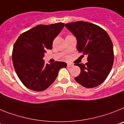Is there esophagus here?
<instances>
[{
    "label": "esophagus",
    "mask_w": 124,
    "mask_h": 124,
    "mask_svg": "<svg viewBox=\"0 0 124 124\" xmlns=\"http://www.w3.org/2000/svg\"><path fill=\"white\" fill-rule=\"evenodd\" d=\"M72 66H73V64H72V63H68V64H67V67H70Z\"/></svg>",
    "instance_id": "1"
}]
</instances>
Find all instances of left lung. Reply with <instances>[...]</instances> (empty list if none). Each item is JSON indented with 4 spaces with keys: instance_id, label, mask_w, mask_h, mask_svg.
Listing matches in <instances>:
<instances>
[{
    "instance_id": "obj_1",
    "label": "left lung",
    "mask_w": 124,
    "mask_h": 124,
    "mask_svg": "<svg viewBox=\"0 0 124 124\" xmlns=\"http://www.w3.org/2000/svg\"><path fill=\"white\" fill-rule=\"evenodd\" d=\"M65 27L77 39V49L87 57L85 64L76 63L80 69L75 81L86 88L99 85L106 79L114 63V49L109 35L97 25L84 21L70 22Z\"/></svg>"
}]
</instances>
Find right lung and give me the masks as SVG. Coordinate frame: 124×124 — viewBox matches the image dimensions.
I'll return each instance as SVG.
<instances>
[{"instance_id":"right-lung-1","label":"right lung","mask_w":124,"mask_h":124,"mask_svg":"<svg viewBox=\"0 0 124 124\" xmlns=\"http://www.w3.org/2000/svg\"><path fill=\"white\" fill-rule=\"evenodd\" d=\"M64 25H39L17 39L13 47V65L20 81L28 89L46 90L55 81L60 69L67 67L65 62L46 63L43 60L46 50L52 49L54 40Z\"/></svg>"}]
</instances>
